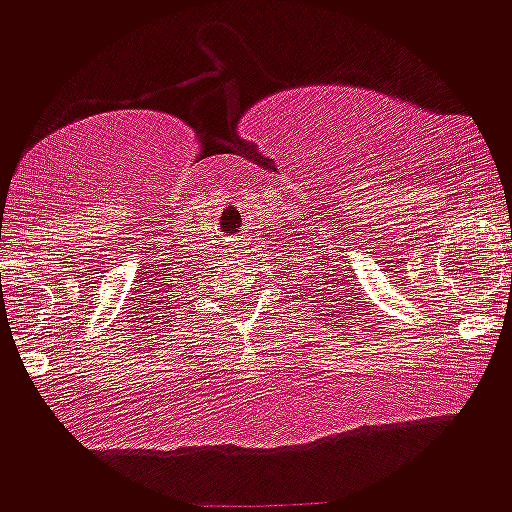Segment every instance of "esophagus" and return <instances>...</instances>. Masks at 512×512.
I'll return each instance as SVG.
<instances>
[{
  "instance_id": "obj_1",
  "label": "esophagus",
  "mask_w": 512,
  "mask_h": 512,
  "mask_svg": "<svg viewBox=\"0 0 512 512\" xmlns=\"http://www.w3.org/2000/svg\"><path fill=\"white\" fill-rule=\"evenodd\" d=\"M232 254L230 256H235V258H242L244 256V242H239V239H237V242H232Z\"/></svg>"
}]
</instances>
